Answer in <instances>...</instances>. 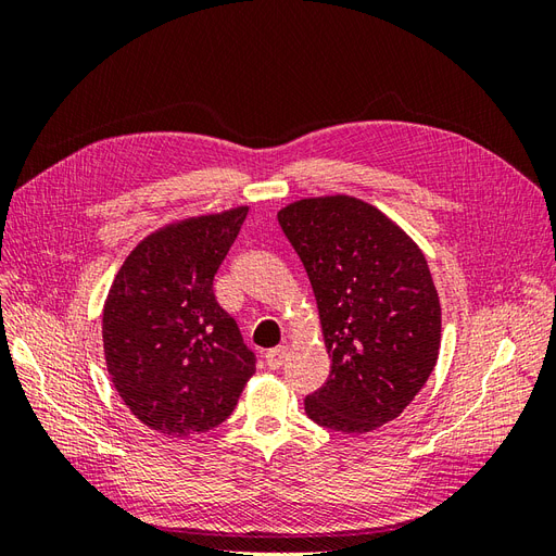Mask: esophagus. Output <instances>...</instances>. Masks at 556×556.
I'll return each mask as SVG.
<instances>
[{
  "label": "esophagus",
  "mask_w": 556,
  "mask_h": 556,
  "mask_svg": "<svg viewBox=\"0 0 556 556\" xmlns=\"http://www.w3.org/2000/svg\"><path fill=\"white\" fill-rule=\"evenodd\" d=\"M285 357H288V348L285 345H278V348H274V350H268L266 355H264V359H266V366L268 368H280L282 366V362H285Z\"/></svg>",
  "instance_id": "obj_1"
}]
</instances>
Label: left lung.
<instances>
[{"instance_id":"1","label":"left lung","mask_w":556,"mask_h":556,"mask_svg":"<svg viewBox=\"0 0 556 556\" xmlns=\"http://www.w3.org/2000/svg\"><path fill=\"white\" fill-rule=\"evenodd\" d=\"M304 264L331 359L306 396L315 425L374 431L403 413L441 348V304L427 260L390 217L355 197L301 199L278 213Z\"/></svg>"}]
</instances>
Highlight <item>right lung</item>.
I'll return each instance as SVG.
<instances>
[{
    "label": "right lung",
    "instance_id": "1",
    "mask_svg": "<svg viewBox=\"0 0 556 556\" xmlns=\"http://www.w3.org/2000/svg\"><path fill=\"white\" fill-rule=\"evenodd\" d=\"M245 215L241 206L150 233L109 290L102 336L115 390L174 439L223 425L255 374V352L213 292Z\"/></svg>",
    "mask_w": 556,
    "mask_h": 556
}]
</instances>
